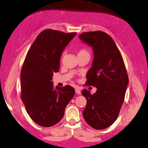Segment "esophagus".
I'll return each mask as SVG.
<instances>
[{
    "instance_id": "34e87169",
    "label": "esophagus",
    "mask_w": 148,
    "mask_h": 148,
    "mask_svg": "<svg viewBox=\"0 0 148 148\" xmlns=\"http://www.w3.org/2000/svg\"><path fill=\"white\" fill-rule=\"evenodd\" d=\"M75 91H76V93L77 94H79V95H80L81 94V93H82V92H81V90L79 89H78V88H76L75 89Z\"/></svg>"
}]
</instances>
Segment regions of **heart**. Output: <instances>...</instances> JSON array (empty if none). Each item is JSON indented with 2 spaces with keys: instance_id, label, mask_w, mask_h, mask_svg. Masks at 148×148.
<instances>
[{
  "instance_id": "1",
  "label": "heart",
  "mask_w": 148,
  "mask_h": 148,
  "mask_svg": "<svg viewBox=\"0 0 148 148\" xmlns=\"http://www.w3.org/2000/svg\"><path fill=\"white\" fill-rule=\"evenodd\" d=\"M84 54H88V55H90L89 52L87 50H86V49H80V50L78 51L77 55H84Z\"/></svg>"
}]
</instances>
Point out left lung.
I'll list each match as a JSON object with an SVG mask.
<instances>
[{
    "label": "left lung",
    "mask_w": 148,
    "mask_h": 148,
    "mask_svg": "<svg viewBox=\"0 0 148 148\" xmlns=\"http://www.w3.org/2000/svg\"><path fill=\"white\" fill-rule=\"evenodd\" d=\"M79 38L92 47L94 53L86 85L97 88L93 94L86 89L82 91L86 99L83 117L93 128L105 129L119 114L128 85V74L120 51L108 34L92 31L81 34Z\"/></svg>",
    "instance_id": "8db88e82"
}]
</instances>
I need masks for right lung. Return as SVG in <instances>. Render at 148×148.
Instances as JSON below:
<instances>
[{
    "label": "right lung",
    "instance_id": "add662e5",
    "mask_svg": "<svg viewBox=\"0 0 148 148\" xmlns=\"http://www.w3.org/2000/svg\"><path fill=\"white\" fill-rule=\"evenodd\" d=\"M76 33L46 29L41 32L26 55L21 71V99L34 123L50 127L59 123L75 90L67 85L54 88V72L60 58Z\"/></svg>",
    "mask_w": 148,
    "mask_h": 148
}]
</instances>
